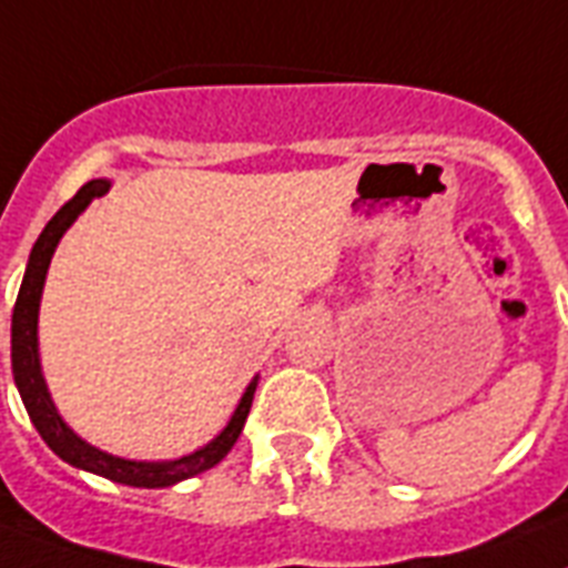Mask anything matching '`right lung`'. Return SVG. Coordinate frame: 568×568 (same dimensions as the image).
I'll list each match as a JSON object with an SVG mask.
<instances>
[{
    "label": "right lung",
    "mask_w": 568,
    "mask_h": 568,
    "mask_svg": "<svg viewBox=\"0 0 568 568\" xmlns=\"http://www.w3.org/2000/svg\"><path fill=\"white\" fill-rule=\"evenodd\" d=\"M103 193H109L106 179H92L89 184H83V187L78 190V195L69 199V202L54 213V219H51L49 225H45V231L40 233V240L33 242L31 256H28L26 276H22V285H19V297L11 317L13 381H17V389L19 395H22V404H26L33 427H37L42 442H45L60 459L69 462V465H74V468L80 470H89V474L106 476L112 483L132 485V488H166V485L190 479V476L202 474V470H211L213 465H219V462L231 454V447L236 445V438H240L242 427H245L247 413H251V402H254L256 393V378L247 384L245 395H242L236 409H233V416L231 422H227L225 430L219 433V436L213 438V442H207L204 447L193 450V454L181 456V459H121V456H112L106 454V450H98L94 445L83 442V438L60 418L54 402H51L49 387H45V378H42L40 366L37 321H40L42 285H45L51 256H54V247L63 240V233L69 231V227L74 225V219L92 204V199H98V195Z\"/></svg>",
    "instance_id": "obj_1"
}]
</instances>
